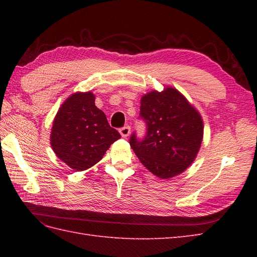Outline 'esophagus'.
Returning a JSON list of instances; mask_svg holds the SVG:
<instances>
[{
	"mask_svg": "<svg viewBox=\"0 0 257 257\" xmlns=\"http://www.w3.org/2000/svg\"><path fill=\"white\" fill-rule=\"evenodd\" d=\"M119 133H120V135H121V137L127 138L128 136L130 135V127H129V125H125V127H123V128L119 130Z\"/></svg>",
	"mask_w": 257,
	"mask_h": 257,
	"instance_id": "34e87169",
	"label": "esophagus"
}]
</instances>
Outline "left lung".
<instances>
[{"instance_id":"left-lung-1","label":"left lung","mask_w":257,"mask_h":257,"mask_svg":"<svg viewBox=\"0 0 257 257\" xmlns=\"http://www.w3.org/2000/svg\"><path fill=\"white\" fill-rule=\"evenodd\" d=\"M140 116L147 123L143 141L130 138L140 162L160 179L187 170L195 160L203 140V119L181 92L172 86L141 97Z\"/></svg>"}]
</instances>
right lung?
I'll list each match as a JSON object with an SVG mask.
<instances>
[{
	"label": "right lung",
	"instance_id": "1",
	"mask_svg": "<svg viewBox=\"0 0 257 257\" xmlns=\"http://www.w3.org/2000/svg\"><path fill=\"white\" fill-rule=\"evenodd\" d=\"M95 98L91 91L74 92L62 103L53 121L52 149L76 171L95 166L120 138L106 114L96 107Z\"/></svg>",
	"mask_w": 257,
	"mask_h": 257
}]
</instances>
